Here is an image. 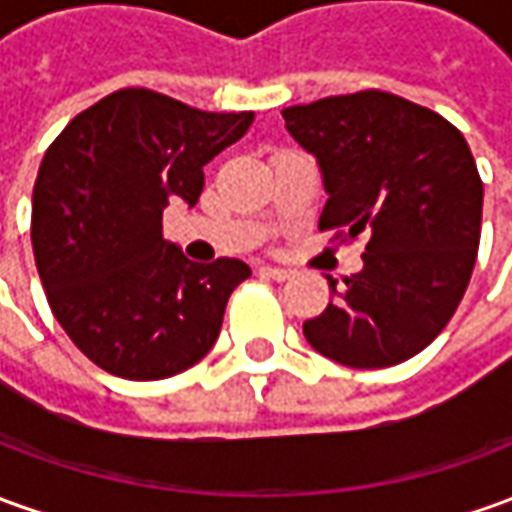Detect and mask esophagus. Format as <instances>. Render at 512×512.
<instances>
[{"label": "esophagus", "instance_id": "obj_1", "mask_svg": "<svg viewBox=\"0 0 512 512\" xmlns=\"http://www.w3.org/2000/svg\"><path fill=\"white\" fill-rule=\"evenodd\" d=\"M259 276L273 278V281H287L292 276V270H284V267H259Z\"/></svg>", "mask_w": 512, "mask_h": 512}]
</instances>
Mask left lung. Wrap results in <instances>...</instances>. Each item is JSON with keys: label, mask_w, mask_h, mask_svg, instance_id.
<instances>
[{"label": "left lung", "mask_w": 512, "mask_h": 512, "mask_svg": "<svg viewBox=\"0 0 512 512\" xmlns=\"http://www.w3.org/2000/svg\"><path fill=\"white\" fill-rule=\"evenodd\" d=\"M292 139L317 158L329 200L320 231L368 234L365 267L329 278L323 315L303 337L348 368H390L446 329L474 273L482 178L463 133L379 88L284 108Z\"/></svg>", "instance_id": "left-lung-1"}]
</instances>
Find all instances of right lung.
I'll use <instances>...</instances> for the list:
<instances>
[{
  "label": "right lung",
  "mask_w": 512,
  "mask_h": 512,
  "mask_svg": "<svg viewBox=\"0 0 512 512\" xmlns=\"http://www.w3.org/2000/svg\"><path fill=\"white\" fill-rule=\"evenodd\" d=\"M250 122L253 111L214 114L119 88L49 144L33 186L35 267L55 320L97 368L155 382L217 343L250 267L189 262L161 236V214L178 197L195 206L203 167Z\"/></svg>",
  "instance_id": "add662e5"
}]
</instances>
